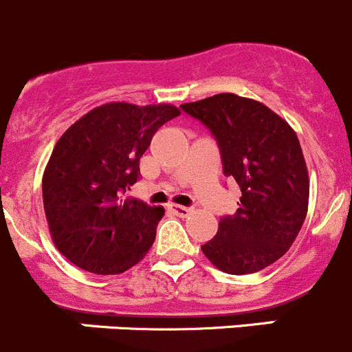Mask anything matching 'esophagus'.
<instances>
[{
	"mask_svg": "<svg viewBox=\"0 0 352 352\" xmlns=\"http://www.w3.org/2000/svg\"><path fill=\"white\" fill-rule=\"evenodd\" d=\"M169 210L173 214H176V216H179V217H186V216H190V214L193 212V209H190V207L178 206V204H170Z\"/></svg>",
	"mask_w": 352,
	"mask_h": 352,
	"instance_id": "obj_1",
	"label": "esophagus"
}]
</instances>
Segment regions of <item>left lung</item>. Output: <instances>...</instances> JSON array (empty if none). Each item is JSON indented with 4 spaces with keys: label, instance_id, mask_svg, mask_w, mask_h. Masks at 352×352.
Listing matches in <instances>:
<instances>
[{
    "label": "left lung",
    "instance_id": "8db88e82",
    "mask_svg": "<svg viewBox=\"0 0 352 352\" xmlns=\"http://www.w3.org/2000/svg\"><path fill=\"white\" fill-rule=\"evenodd\" d=\"M182 109L212 133L224 176L242 192L236 212L221 217L202 252L224 273L264 270L290 249L307 214L309 178L296 131L261 102L233 93Z\"/></svg>",
    "mask_w": 352,
    "mask_h": 352
}]
</instances>
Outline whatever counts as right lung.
Wrapping results in <instances>:
<instances>
[{
  "mask_svg": "<svg viewBox=\"0 0 352 352\" xmlns=\"http://www.w3.org/2000/svg\"><path fill=\"white\" fill-rule=\"evenodd\" d=\"M179 113L169 103H105L56 142L43 174V204L53 242L70 263L119 274L146 256L164 207L126 195L157 129Z\"/></svg>",
  "mask_w": 352,
  "mask_h": 352,
  "instance_id": "right-lung-1",
  "label": "right lung"
}]
</instances>
